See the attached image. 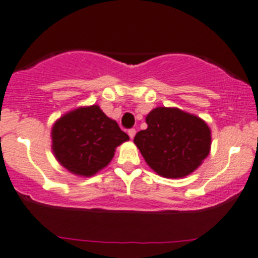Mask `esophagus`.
I'll return each mask as SVG.
<instances>
[{
  "mask_svg": "<svg viewBox=\"0 0 258 258\" xmlns=\"http://www.w3.org/2000/svg\"><path fill=\"white\" fill-rule=\"evenodd\" d=\"M135 135H136V130H135V128L128 130V136H130V138H134Z\"/></svg>",
  "mask_w": 258,
  "mask_h": 258,
  "instance_id": "obj_1",
  "label": "esophagus"
}]
</instances>
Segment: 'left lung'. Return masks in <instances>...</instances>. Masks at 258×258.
<instances>
[{
    "instance_id": "obj_1",
    "label": "left lung",
    "mask_w": 258,
    "mask_h": 258,
    "mask_svg": "<svg viewBox=\"0 0 258 258\" xmlns=\"http://www.w3.org/2000/svg\"><path fill=\"white\" fill-rule=\"evenodd\" d=\"M146 123L148 127L137 132L134 142L146 163L161 177H186L210 153L211 130L199 116L159 106L146 116Z\"/></svg>"
}]
</instances>
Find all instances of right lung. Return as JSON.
Listing matches in <instances>:
<instances>
[{"label": "right lung", "mask_w": 258, "mask_h": 258, "mask_svg": "<svg viewBox=\"0 0 258 258\" xmlns=\"http://www.w3.org/2000/svg\"><path fill=\"white\" fill-rule=\"evenodd\" d=\"M50 137L56 161L79 177H91L104 169L115 156L116 147L130 140L99 105L64 113L54 122Z\"/></svg>", "instance_id": "obj_1"}]
</instances>
